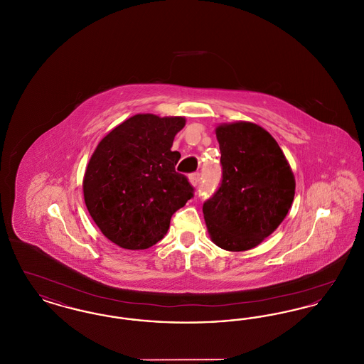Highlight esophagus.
I'll list each match as a JSON object with an SVG mask.
<instances>
[{
    "mask_svg": "<svg viewBox=\"0 0 364 364\" xmlns=\"http://www.w3.org/2000/svg\"><path fill=\"white\" fill-rule=\"evenodd\" d=\"M200 178H202V174L199 173V172H195V173H192L190 176V183L193 187H196V186H199Z\"/></svg>",
    "mask_w": 364,
    "mask_h": 364,
    "instance_id": "obj_1",
    "label": "esophagus"
}]
</instances>
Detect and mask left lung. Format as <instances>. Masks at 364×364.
<instances>
[{"instance_id": "8db88e82", "label": "left lung", "mask_w": 364, "mask_h": 364, "mask_svg": "<svg viewBox=\"0 0 364 364\" xmlns=\"http://www.w3.org/2000/svg\"><path fill=\"white\" fill-rule=\"evenodd\" d=\"M223 180L203 203L211 240L226 251H245L270 236L294 196L292 169L276 139L254 122L218 125Z\"/></svg>"}]
</instances>
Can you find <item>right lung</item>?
I'll return each mask as SVG.
<instances>
[{"label": "right lung", "mask_w": 364, "mask_h": 364, "mask_svg": "<svg viewBox=\"0 0 364 364\" xmlns=\"http://www.w3.org/2000/svg\"><path fill=\"white\" fill-rule=\"evenodd\" d=\"M184 117L135 114L112 129L87 165L83 193L94 223L125 250H146L162 240L171 218L193 196L172 151Z\"/></svg>", "instance_id": "1"}]
</instances>
